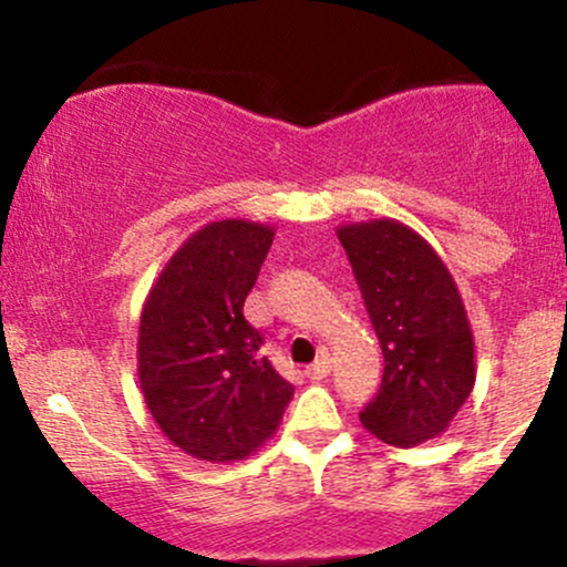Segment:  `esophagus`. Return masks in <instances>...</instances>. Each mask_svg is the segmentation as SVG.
Returning a JSON list of instances; mask_svg holds the SVG:
<instances>
[{
  "mask_svg": "<svg viewBox=\"0 0 567 567\" xmlns=\"http://www.w3.org/2000/svg\"><path fill=\"white\" fill-rule=\"evenodd\" d=\"M330 368H333V365H330V357L322 354L320 360L311 362V365L306 368V375H309L311 381H322V379H328V375H330Z\"/></svg>",
  "mask_w": 567,
  "mask_h": 567,
  "instance_id": "obj_1",
  "label": "esophagus"
}]
</instances>
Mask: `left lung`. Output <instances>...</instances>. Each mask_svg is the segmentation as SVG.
I'll list each match as a JSON object with an SVG mask.
<instances>
[{"label": "left lung", "instance_id": "1", "mask_svg": "<svg viewBox=\"0 0 567 567\" xmlns=\"http://www.w3.org/2000/svg\"><path fill=\"white\" fill-rule=\"evenodd\" d=\"M383 351L379 394L360 413L394 447L437 437L474 386V338L451 271L392 218L338 229Z\"/></svg>", "mask_w": 567, "mask_h": 567}]
</instances>
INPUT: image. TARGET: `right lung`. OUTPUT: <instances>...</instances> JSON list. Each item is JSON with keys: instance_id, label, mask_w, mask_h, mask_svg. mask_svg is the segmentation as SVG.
<instances>
[{"instance_id": "1", "label": "right lung", "mask_w": 567, "mask_h": 567, "mask_svg": "<svg viewBox=\"0 0 567 567\" xmlns=\"http://www.w3.org/2000/svg\"><path fill=\"white\" fill-rule=\"evenodd\" d=\"M271 239V226L213 220L175 250L143 303V400L165 437L199 461L256 453L292 400L243 315Z\"/></svg>"}]
</instances>
